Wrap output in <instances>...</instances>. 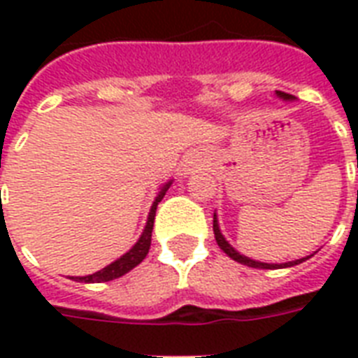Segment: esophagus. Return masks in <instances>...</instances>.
Returning <instances> with one entry per match:
<instances>
[{"mask_svg": "<svg viewBox=\"0 0 358 358\" xmlns=\"http://www.w3.org/2000/svg\"><path fill=\"white\" fill-rule=\"evenodd\" d=\"M187 167H189V165H187ZM187 171H189V169H187Z\"/></svg>", "mask_w": 358, "mask_h": 358, "instance_id": "34e87169", "label": "esophagus"}]
</instances>
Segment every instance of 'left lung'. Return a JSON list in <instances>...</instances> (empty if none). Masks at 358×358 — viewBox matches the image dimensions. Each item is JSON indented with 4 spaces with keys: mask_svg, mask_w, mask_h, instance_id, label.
Listing matches in <instances>:
<instances>
[{
    "mask_svg": "<svg viewBox=\"0 0 358 358\" xmlns=\"http://www.w3.org/2000/svg\"><path fill=\"white\" fill-rule=\"evenodd\" d=\"M277 96L282 98V100H294V96L292 94H286V92H280L277 91ZM213 234H215V241H217V245L221 247V249L227 252V255L232 258V260L239 262V264H243V266H249V267H258V269H278V267H292V266H297V264H301V262L308 260L310 256H306V258H299V260H294V262H286V264H266V262H256V260H250V258H247V256L239 255L238 250L232 247V245L224 239V236L221 234V230H219V223H217V215L213 213Z\"/></svg>",
    "mask_w": 358,
    "mask_h": 358,
    "instance_id": "8db88e82",
    "label": "left lung"
}]
</instances>
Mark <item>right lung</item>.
I'll return each instance as SVG.
<instances>
[{"label": "right lung", "mask_w": 358, "mask_h": 358, "mask_svg": "<svg viewBox=\"0 0 358 358\" xmlns=\"http://www.w3.org/2000/svg\"><path fill=\"white\" fill-rule=\"evenodd\" d=\"M173 182H167V184L163 185L159 193H157L156 201L152 204L150 213H148V219H146V227L143 230V234L141 238L137 239V243L131 247V249L122 255L119 260H115L113 264H109L108 267H103L100 271L92 273V275H87V277H72L78 282H108V280H113V278H119L122 275H126L128 271H131L135 266H139L141 262L145 260V256L148 255V249H150L152 243V229H154V217H156V210L157 204L162 202V199L165 196L167 189L171 187Z\"/></svg>", "instance_id": "add662e5"}]
</instances>
